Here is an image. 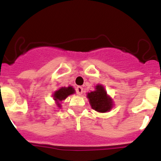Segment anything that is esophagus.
I'll return each instance as SVG.
<instances>
[{"mask_svg":"<svg viewBox=\"0 0 161 161\" xmlns=\"http://www.w3.org/2000/svg\"><path fill=\"white\" fill-rule=\"evenodd\" d=\"M75 91H76V93L79 95V96L82 95V93H83V88H82L81 86H77Z\"/></svg>","mask_w":161,"mask_h":161,"instance_id":"esophagus-1","label":"esophagus"}]
</instances>
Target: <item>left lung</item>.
Returning <instances> with one entry per match:
<instances>
[{
    "instance_id": "8db88e82",
    "label": "left lung",
    "mask_w": 161,
    "mask_h": 161,
    "mask_svg": "<svg viewBox=\"0 0 161 161\" xmlns=\"http://www.w3.org/2000/svg\"><path fill=\"white\" fill-rule=\"evenodd\" d=\"M87 98L89 99L92 108L98 113H107L113 108L112 98L108 96L102 85H97L96 86V91L89 92L87 94Z\"/></svg>"
}]
</instances>
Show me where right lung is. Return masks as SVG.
<instances>
[{
    "label": "right lung",
    "instance_id": "obj_1",
    "mask_svg": "<svg viewBox=\"0 0 161 161\" xmlns=\"http://www.w3.org/2000/svg\"><path fill=\"white\" fill-rule=\"evenodd\" d=\"M74 93L75 89L72 86L61 87L58 91H56L53 93V100L55 101L58 108H60V103H59V102L66 99L67 97H69V95L74 94Z\"/></svg>",
    "mask_w": 161,
    "mask_h": 161
}]
</instances>
